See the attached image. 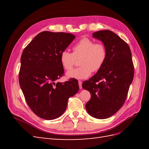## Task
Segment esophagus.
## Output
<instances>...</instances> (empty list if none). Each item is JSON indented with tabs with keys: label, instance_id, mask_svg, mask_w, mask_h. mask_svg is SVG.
Segmentation results:
<instances>
[{
	"label": "esophagus",
	"instance_id": "34e87169",
	"mask_svg": "<svg viewBox=\"0 0 149 149\" xmlns=\"http://www.w3.org/2000/svg\"><path fill=\"white\" fill-rule=\"evenodd\" d=\"M78 84H79V89H82V82L81 81H78Z\"/></svg>",
	"mask_w": 149,
	"mask_h": 149
}]
</instances>
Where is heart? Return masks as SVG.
I'll return each mask as SVG.
<instances>
[{"mask_svg":"<svg viewBox=\"0 0 149 149\" xmlns=\"http://www.w3.org/2000/svg\"><path fill=\"white\" fill-rule=\"evenodd\" d=\"M107 49L103 44L96 43L88 38H83L76 43L73 47V53L63 50L60 56V63L67 71L72 69L76 59H79V67L68 72L69 78L78 79H86L101 69L107 58Z\"/></svg>","mask_w":149,"mask_h":149,"instance_id":"heart-1","label":"heart"}]
</instances>
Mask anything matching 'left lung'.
Segmentation results:
<instances>
[{
    "instance_id": "8db88e82",
    "label": "left lung",
    "mask_w": 149,
    "mask_h": 149,
    "mask_svg": "<svg viewBox=\"0 0 149 149\" xmlns=\"http://www.w3.org/2000/svg\"><path fill=\"white\" fill-rule=\"evenodd\" d=\"M107 49L105 63L82 87L91 94L86 104L88 114L100 119L110 118L123 106L134 78V65L128 44L110 30L93 33Z\"/></svg>"
}]
</instances>
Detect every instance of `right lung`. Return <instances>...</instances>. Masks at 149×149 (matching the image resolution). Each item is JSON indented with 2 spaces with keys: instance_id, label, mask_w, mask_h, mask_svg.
<instances>
[{
  "instance_id": "obj_1",
  "label": "right lung",
  "mask_w": 149,
  "mask_h": 149,
  "mask_svg": "<svg viewBox=\"0 0 149 149\" xmlns=\"http://www.w3.org/2000/svg\"><path fill=\"white\" fill-rule=\"evenodd\" d=\"M75 38L73 34L44 31L24 49L19 83L26 102L40 118L52 120L65 111L68 99L78 91V80L55 81L64 74L60 56Z\"/></svg>"
}]
</instances>
